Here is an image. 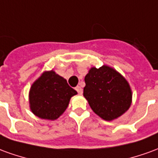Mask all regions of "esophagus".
<instances>
[{
    "label": "esophagus",
    "mask_w": 158,
    "mask_h": 158,
    "mask_svg": "<svg viewBox=\"0 0 158 158\" xmlns=\"http://www.w3.org/2000/svg\"><path fill=\"white\" fill-rule=\"evenodd\" d=\"M75 89H76V91L79 93V94H82L83 93V89L80 87V86H77V87H75Z\"/></svg>",
    "instance_id": "34e87169"
}]
</instances>
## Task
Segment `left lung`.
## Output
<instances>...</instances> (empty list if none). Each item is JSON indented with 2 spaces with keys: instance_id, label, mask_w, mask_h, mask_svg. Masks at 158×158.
Segmentation results:
<instances>
[{
  "instance_id": "1",
  "label": "left lung",
  "mask_w": 158,
  "mask_h": 158,
  "mask_svg": "<svg viewBox=\"0 0 158 158\" xmlns=\"http://www.w3.org/2000/svg\"><path fill=\"white\" fill-rule=\"evenodd\" d=\"M85 82L84 96L93 112L104 120L118 118L131 105L132 93L127 80L110 67L90 69Z\"/></svg>"
}]
</instances>
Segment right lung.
Masks as SVG:
<instances>
[{
  "mask_svg": "<svg viewBox=\"0 0 158 158\" xmlns=\"http://www.w3.org/2000/svg\"><path fill=\"white\" fill-rule=\"evenodd\" d=\"M76 94L67 80L54 71L45 72L30 88V108L40 118L54 120L64 113L70 98Z\"/></svg>",
  "mask_w": 158,
  "mask_h": 158,
  "instance_id": "add662e5",
  "label": "right lung"
}]
</instances>
